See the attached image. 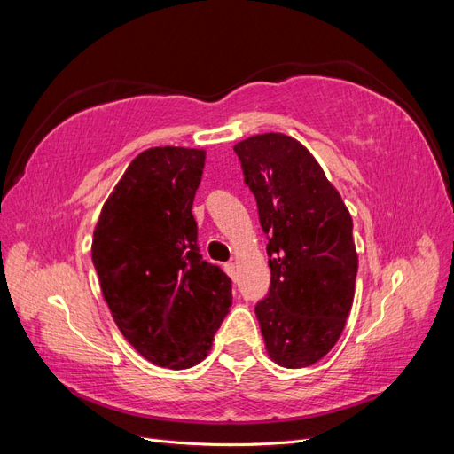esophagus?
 <instances>
[{
	"instance_id": "34e87169",
	"label": "esophagus",
	"mask_w": 454,
	"mask_h": 454,
	"mask_svg": "<svg viewBox=\"0 0 454 454\" xmlns=\"http://www.w3.org/2000/svg\"><path fill=\"white\" fill-rule=\"evenodd\" d=\"M225 272L229 274L231 278H235V277H237V265H235V263H227V265H225Z\"/></svg>"
}]
</instances>
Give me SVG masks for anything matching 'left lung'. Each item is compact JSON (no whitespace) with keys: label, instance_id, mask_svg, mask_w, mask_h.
I'll use <instances>...</instances> for the list:
<instances>
[{"label":"left lung","instance_id":"8db88e82","mask_svg":"<svg viewBox=\"0 0 454 454\" xmlns=\"http://www.w3.org/2000/svg\"><path fill=\"white\" fill-rule=\"evenodd\" d=\"M235 153L269 235L270 290L255 307L267 354L280 367H309L335 347L354 303L352 215L292 136L255 134Z\"/></svg>","mask_w":454,"mask_h":454}]
</instances>
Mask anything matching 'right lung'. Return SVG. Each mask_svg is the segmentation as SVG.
<instances>
[{"label":"right lung","instance_id":"add662e5","mask_svg":"<svg viewBox=\"0 0 454 454\" xmlns=\"http://www.w3.org/2000/svg\"><path fill=\"white\" fill-rule=\"evenodd\" d=\"M206 151L151 147L106 199L92 263L119 332L151 364L187 369L212 348L232 305L231 280L202 261L193 200Z\"/></svg>","mask_w":454,"mask_h":454}]
</instances>
